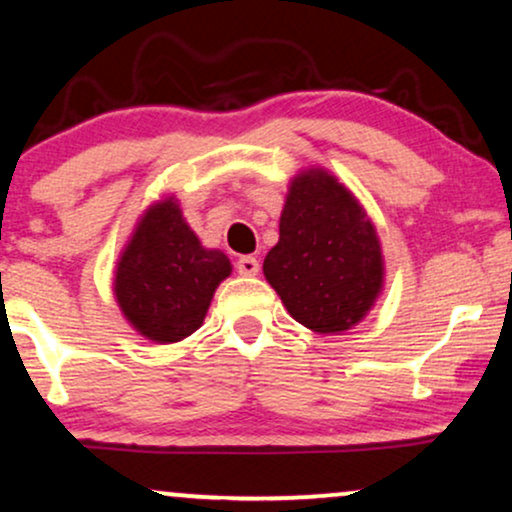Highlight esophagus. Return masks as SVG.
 Returning a JSON list of instances; mask_svg holds the SVG:
<instances>
[{
    "label": "esophagus",
    "instance_id": "obj_1",
    "mask_svg": "<svg viewBox=\"0 0 512 512\" xmlns=\"http://www.w3.org/2000/svg\"><path fill=\"white\" fill-rule=\"evenodd\" d=\"M236 269H238V274H243V276H255L257 271H260V262H257V257L243 255L236 260Z\"/></svg>",
    "mask_w": 512,
    "mask_h": 512
}]
</instances>
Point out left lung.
Returning a JSON list of instances; mask_svg holds the SVG:
<instances>
[{"instance_id": "1", "label": "left lung", "mask_w": 512, "mask_h": 512, "mask_svg": "<svg viewBox=\"0 0 512 512\" xmlns=\"http://www.w3.org/2000/svg\"><path fill=\"white\" fill-rule=\"evenodd\" d=\"M264 276L302 326L340 333L364 319L383 286V257L357 198L331 174H300Z\"/></svg>"}]
</instances>
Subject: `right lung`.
Instances as JSON below:
<instances>
[{
  "label": "right lung",
  "instance_id": "1",
  "mask_svg": "<svg viewBox=\"0 0 512 512\" xmlns=\"http://www.w3.org/2000/svg\"><path fill=\"white\" fill-rule=\"evenodd\" d=\"M231 274L224 252L205 250L177 203L141 219L115 271L120 309L141 335L177 342L198 331L219 281Z\"/></svg>",
  "mask_w": 512,
  "mask_h": 512
}]
</instances>
